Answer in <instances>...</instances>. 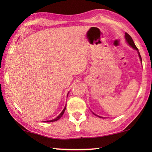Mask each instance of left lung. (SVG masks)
I'll return each instance as SVG.
<instances>
[{
	"instance_id": "1",
	"label": "left lung",
	"mask_w": 152,
	"mask_h": 152,
	"mask_svg": "<svg viewBox=\"0 0 152 152\" xmlns=\"http://www.w3.org/2000/svg\"><path fill=\"white\" fill-rule=\"evenodd\" d=\"M125 38L126 42H127V43H128L129 45H130L131 47H132L133 49H134V50H135L136 51H137L139 58H140L141 62V64H142V60H141V56H140V52H139L138 49H137V47H136V46H135L134 42H133V39H132V37H131V36H130L129 35L128 33H125ZM92 113H93V114L95 115V116L99 117H100V118H103V117H101V116H99V115H96V114H94V113L93 112H92Z\"/></svg>"
}]
</instances>
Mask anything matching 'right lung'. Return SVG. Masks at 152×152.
I'll use <instances>...</instances> for the list:
<instances>
[{
  "label": "right lung",
  "mask_w": 152,
  "mask_h": 152,
  "mask_svg": "<svg viewBox=\"0 0 152 152\" xmlns=\"http://www.w3.org/2000/svg\"><path fill=\"white\" fill-rule=\"evenodd\" d=\"M68 94H69V92L68 93V94H67V97H68ZM66 105L65 106V107H64V109H63V110L62 111H61V113H60V115H58V116L56 118V119H52V120H50V121H44V122H46V123H48V122H53V121H58V119H60V118L63 115V114H64V111H65V110H66Z\"/></svg>",
  "instance_id": "obj_1"
}]
</instances>
